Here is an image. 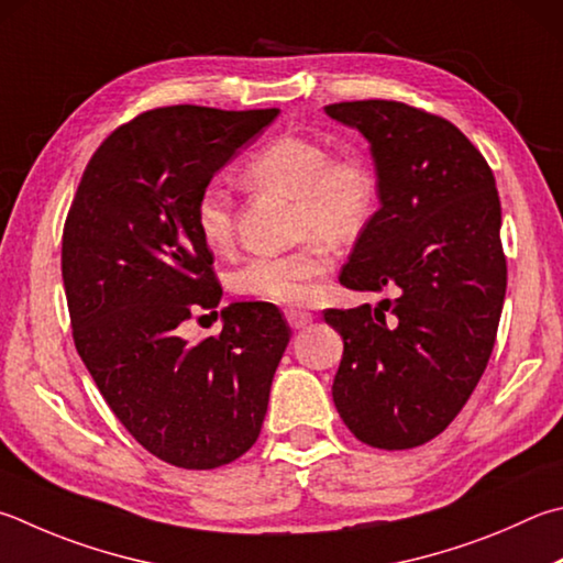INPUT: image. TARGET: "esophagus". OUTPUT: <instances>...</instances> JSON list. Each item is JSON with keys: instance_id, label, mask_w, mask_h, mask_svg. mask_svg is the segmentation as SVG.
Masks as SVG:
<instances>
[{"instance_id": "1", "label": "esophagus", "mask_w": 563, "mask_h": 563, "mask_svg": "<svg viewBox=\"0 0 563 563\" xmlns=\"http://www.w3.org/2000/svg\"><path fill=\"white\" fill-rule=\"evenodd\" d=\"M312 317H314L312 312L300 310V308H288V310H285V320H288V324L292 327V330H300V327L312 322Z\"/></svg>"}]
</instances>
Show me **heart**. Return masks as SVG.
Wrapping results in <instances>:
<instances>
[{
    "label": "heart",
    "mask_w": 563,
    "mask_h": 563,
    "mask_svg": "<svg viewBox=\"0 0 563 563\" xmlns=\"http://www.w3.org/2000/svg\"><path fill=\"white\" fill-rule=\"evenodd\" d=\"M253 189L292 197V239L298 249L253 255L231 273L236 295L271 305L310 302L332 271V246H350L372 227L379 209V175L360 150L332 152L320 137L285 132L253 150L241 167ZM194 227L211 251L233 243L236 217L227 184L207 181L194 201Z\"/></svg>",
    "instance_id": "heart-1"
}]
</instances>
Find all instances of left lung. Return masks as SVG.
<instances>
[{
    "mask_svg": "<svg viewBox=\"0 0 563 563\" xmlns=\"http://www.w3.org/2000/svg\"><path fill=\"white\" fill-rule=\"evenodd\" d=\"M324 110L369 140L379 175L382 209L340 283L396 292L376 308L324 310L344 342L332 398L356 441L408 451L451 426L493 354L507 290L495 175L433 112L398 100Z\"/></svg>",
    "mask_w": 563,
    "mask_h": 563,
    "instance_id": "1",
    "label": "left lung"
}]
</instances>
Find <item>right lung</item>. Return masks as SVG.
Wrapping results in <instances>:
<instances>
[{
    "instance_id": "right-lung-1",
    "label": "right lung",
    "mask_w": 563,
    "mask_h": 563,
    "mask_svg": "<svg viewBox=\"0 0 563 563\" xmlns=\"http://www.w3.org/2000/svg\"><path fill=\"white\" fill-rule=\"evenodd\" d=\"M278 112H140L90 157L66 217L60 273L80 360L130 435L184 470L229 465L258 441L290 342L271 302L229 305L223 330L197 344L179 336L221 300L197 194Z\"/></svg>"
}]
</instances>
